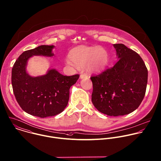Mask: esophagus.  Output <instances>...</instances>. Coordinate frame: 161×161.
<instances>
[{
	"instance_id": "1",
	"label": "esophagus",
	"mask_w": 161,
	"mask_h": 161,
	"mask_svg": "<svg viewBox=\"0 0 161 161\" xmlns=\"http://www.w3.org/2000/svg\"><path fill=\"white\" fill-rule=\"evenodd\" d=\"M88 75L86 74V73H82L80 75V78L82 79V78H88Z\"/></svg>"
}]
</instances>
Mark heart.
<instances>
[{
	"instance_id": "heart-1",
	"label": "heart",
	"mask_w": 161,
	"mask_h": 161,
	"mask_svg": "<svg viewBox=\"0 0 161 161\" xmlns=\"http://www.w3.org/2000/svg\"><path fill=\"white\" fill-rule=\"evenodd\" d=\"M68 57V64H74L81 68L87 65V68L92 71L102 70L108 62L107 52L100 47H78L71 50Z\"/></svg>"
}]
</instances>
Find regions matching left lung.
<instances>
[{
    "label": "left lung",
    "mask_w": 161,
    "mask_h": 161,
    "mask_svg": "<svg viewBox=\"0 0 161 161\" xmlns=\"http://www.w3.org/2000/svg\"><path fill=\"white\" fill-rule=\"evenodd\" d=\"M119 60L113 67L92 76V101L97 109L111 116L132 113L141 104L147 83V69L134 50L114 44Z\"/></svg>",
    "instance_id": "1"
}]
</instances>
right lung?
<instances>
[{
	"mask_svg": "<svg viewBox=\"0 0 161 161\" xmlns=\"http://www.w3.org/2000/svg\"><path fill=\"white\" fill-rule=\"evenodd\" d=\"M53 45H41L23 52L12 69V85L21 108L32 116L47 118L62 113L68 104L69 88L79 75L64 76L55 69L45 75L32 77L26 71L28 60L34 55L52 57Z\"/></svg>",
	"mask_w": 161,
	"mask_h": 161,
	"instance_id": "right-lung-1",
	"label": "right lung"
}]
</instances>
